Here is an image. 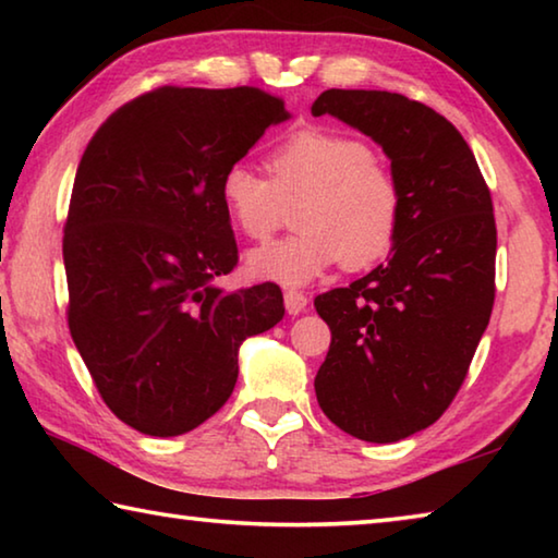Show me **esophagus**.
Listing matches in <instances>:
<instances>
[{"label":"esophagus","mask_w":558,"mask_h":558,"mask_svg":"<svg viewBox=\"0 0 558 558\" xmlns=\"http://www.w3.org/2000/svg\"><path fill=\"white\" fill-rule=\"evenodd\" d=\"M286 310L290 315H300V313H305V307H307V302H310V298L305 295V292H300V290H286Z\"/></svg>","instance_id":"1"}]
</instances>
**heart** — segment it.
<instances>
[{
    "label": "heart",
    "mask_w": 558,
    "mask_h": 558,
    "mask_svg": "<svg viewBox=\"0 0 558 558\" xmlns=\"http://www.w3.org/2000/svg\"><path fill=\"white\" fill-rule=\"evenodd\" d=\"M268 175L233 165L221 177V206L245 239L266 241L298 206V233L248 253L258 280L305 286L342 263L362 270L391 251L401 219L393 174L364 140L325 128H302L268 153Z\"/></svg>",
    "instance_id": "heart-1"
}]
</instances>
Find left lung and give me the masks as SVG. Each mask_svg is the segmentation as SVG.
<instances>
[{"mask_svg":"<svg viewBox=\"0 0 558 558\" xmlns=\"http://www.w3.org/2000/svg\"><path fill=\"white\" fill-rule=\"evenodd\" d=\"M384 147L401 192L391 256L315 298L332 342L315 376L337 428L396 442L436 423L465 381L495 305L497 226L475 155L450 120L386 90H325L313 116Z\"/></svg>","mask_w":558,"mask_h":558,"instance_id":"1","label":"left lung"}]
</instances>
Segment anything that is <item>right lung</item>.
<instances>
[{
    "label": "right lung",
    "instance_id": "obj_1",
    "mask_svg": "<svg viewBox=\"0 0 558 558\" xmlns=\"http://www.w3.org/2000/svg\"><path fill=\"white\" fill-rule=\"evenodd\" d=\"M288 120L251 86H162L102 122L63 226L69 329L108 409L145 436L202 426L229 401L245 337L276 327L272 282L223 292L239 263L221 177Z\"/></svg>",
    "mask_w": 558,
    "mask_h": 558
}]
</instances>
